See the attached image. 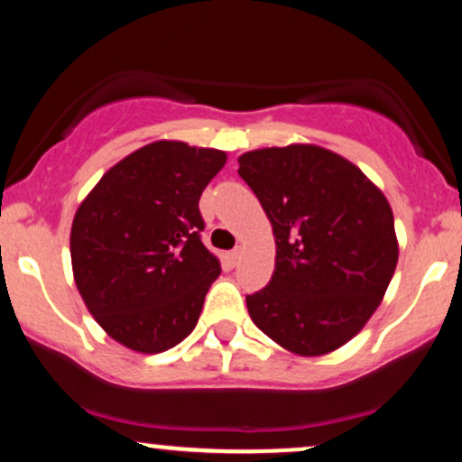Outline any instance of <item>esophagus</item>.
<instances>
[{
	"label": "esophagus",
	"instance_id": "esophagus-1",
	"mask_svg": "<svg viewBox=\"0 0 462 462\" xmlns=\"http://www.w3.org/2000/svg\"><path fill=\"white\" fill-rule=\"evenodd\" d=\"M241 247H236V249H232V252H227V263L232 264V267H235V264H238V261H241Z\"/></svg>",
	"mask_w": 462,
	"mask_h": 462
}]
</instances>
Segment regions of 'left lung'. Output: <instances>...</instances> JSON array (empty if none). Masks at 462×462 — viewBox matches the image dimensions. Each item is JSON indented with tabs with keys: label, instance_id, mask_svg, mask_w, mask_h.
<instances>
[{
	"label": "left lung",
	"instance_id": "8db88e82",
	"mask_svg": "<svg viewBox=\"0 0 462 462\" xmlns=\"http://www.w3.org/2000/svg\"><path fill=\"white\" fill-rule=\"evenodd\" d=\"M238 176L272 221L275 269L247 295L252 321L300 356H323L363 330L395 273L393 210L363 171L317 145L264 147Z\"/></svg>",
	"mask_w": 462,
	"mask_h": 462
}]
</instances>
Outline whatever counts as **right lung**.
Returning <instances> with one entry per match:
<instances>
[{
  "label": "right lung",
  "mask_w": 462,
  "mask_h": 462,
  "mask_svg": "<svg viewBox=\"0 0 462 462\" xmlns=\"http://www.w3.org/2000/svg\"><path fill=\"white\" fill-rule=\"evenodd\" d=\"M226 152L156 141L104 173L71 226L76 286L110 338L141 354L193 332L221 273L201 243L199 198Z\"/></svg>",
  "instance_id": "right-lung-1"
}]
</instances>
